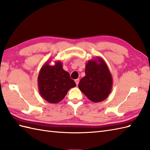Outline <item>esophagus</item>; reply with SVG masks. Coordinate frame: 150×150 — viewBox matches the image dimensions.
Instances as JSON below:
<instances>
[{"label":"esophagus","mask_w":150,"mask_h":150,"mask_svg":"<svg viewBox=\"0 0 150 150\" xmlns=\"http://www.w3.org/2000/svg\"><path fill=\"white\" fill-rule=\"evenodd\" d=\"M79 79H75V83H76V85H78V83H79Z\"/></svg>","instance_id":"34e87169"}]
</instances>
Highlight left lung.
Wrapping results in <instances>:
<instances>
[{
    "instance_id": "8db88e82",
    "label": "left lung",
    "mask_w": 150,
    "mask_h": 150,
    "mask_svg": "<svg viewBox=\"0 0 150 150\" xmlns=\"http://www.w3.org/2000/svg\"><path fill=\"white\" fill-rule=\"evenodd\" d=\"M110 71L104 59L97 56L85 65V76L78 84L79 90L94 103L104 101L112 88Z\"/></svg>"
}]
</instances>
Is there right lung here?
Segmentation results:
<instances>
[{
	"label": "right lung",
	"instance_id": "add662e5",
	"mask_svg": "<svg viewBox=\"0 0 150 150\" xmlns=\"http://www.w3.org/2000/svg\"><path fill=\"white\" fill-rule=\"evenodd\" d=\"M47 61L40 70L38 86L40 94L50 103H58L65 98L70 88L75 87L76 83L70 78L68 72L63 69L60 61L54 62V65Z\"/></svg>",
	"mask_w": 150,
	"mask_h": 150
}]
</instances>
